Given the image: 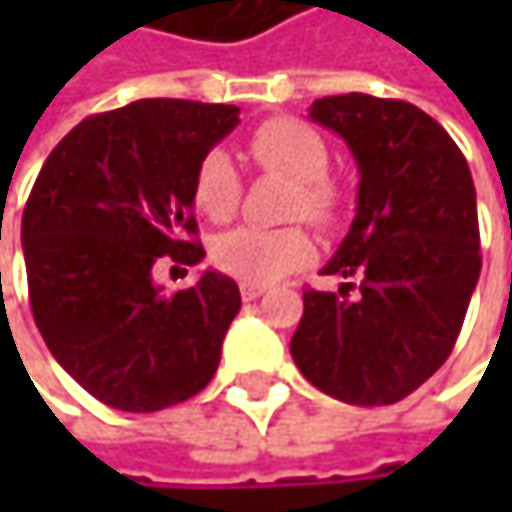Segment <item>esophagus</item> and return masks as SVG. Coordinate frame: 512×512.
<instances>
[{
  "mask_svg": "<svg viewBox=\"0 0 512 512\" xmlns=\"http://www.w3.org/2000/svg\"><path fill=\"white\" fill-rule=\"evenodd\" d=\"M266 293V287H260V284H240V296L246 299V302H255Z\"/></svg>",
  "mask_w": 512,
  "mask_h": 512,
  "instance_id": "34e87169",
  "label": "esophagus"
}]
</instances>
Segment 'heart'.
I'll list each match as a JSON object with an SVG mask.
<instances>
[{
  "instance_id": "1",
  "label": "heart",
  "mask_w": 512,
  "mask_h": 512,
  "mask_svg": "<svg viewBox=\"0 0 512 512\" xmlns=\"http://www.w3.org/2000/svg\"><path fill=\"white\" fill-rule=\"evenodd\" d=\"M246 154L257 168L293 180L287 216H302L314 225H332L338 219L344 195L341 186L326 174L329 151L317 130L293 118H269L249 136ZM189 198L207 219L228 222L243 198V183L231 156L225 151H207L201 156L192 171ZM210 257L222 272L246 284H269L302 269L314 257V243L296 225H240L213 240Z\"/></svg>"
}]
</instances>
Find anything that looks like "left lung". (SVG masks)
I'll list each match as a JSON object with an SVG mask.
<instances>
[{
  "label": "left lung",
  "instance_id": "8db88e82",
  "mask_svg": "<svg viewBox=\"0 0 512 512\" xmlns=\"http://www.w3.org/2000/svg\"><path fill=\"white\" fill-rule=\"evenodd\" d=\"M311 118L356 156V219L323 272L358 284L305 290L290 356L323 394L388 406L457 344L480 278L474 180L445 127L406 100L353 91L314 100Z\"/></svg>",
  "mask_w": 512,
  "mask_h": 512
}]
</instances>
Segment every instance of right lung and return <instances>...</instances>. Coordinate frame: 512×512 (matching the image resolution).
<instances>
[{"instance_id": "add662e5", "label": "right lung", "mask_w": 512, "mask_h": 512, "mask_svg": "<svg viewBox=\"0 0 512 512\" xmlns=\"http://www.w3.org/2000/svg\"><path fill=\"white\" fill-rule=\"evenodd\" d=\"M237 124L225 103L136 100L76 124L32 186L23 255L35 323L55 361L112 409L183 403L219 367L237 281L207 269L165 296L154 263L204 257L189 183Z\"/></svg>"}]
</instances>
